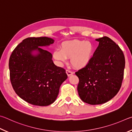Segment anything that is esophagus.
<instances>
[{
    "mask_svg": "<svg viewBox=\"0 0 132 132\" xmlns=\"http://www.w3.org/2000/svg\"><path fill=\"white\" fill-rule=\"evenodd\" d=\"M66 73H67V75L68 76H70V75H72L73 73V72H72V71H70V70H66Z\"/></svg>",
    "mask_w": 132,
    "mask_h": 132,
    "instance_id": "1",
    "label": "esophagus"
}]
</instances>
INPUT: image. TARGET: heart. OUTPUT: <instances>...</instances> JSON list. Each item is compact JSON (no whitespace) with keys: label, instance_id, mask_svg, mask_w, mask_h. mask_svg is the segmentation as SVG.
Instances as JSON below:
<instances>
[{"label":"heart","instance_id":"b5f03b06","mask_svg":"<svg viewBox=\"0 0 132 132\" xmlns=\"http://www.w3.org/2000/svg\"><path fill=\"white\" fill-rule=\"evenodd\" d=\"M93 51V45L90 42L73 40L62 43L61 50H55L53 57L60 63L66 62L67 58H70L73 67L80 69L89 63Z\"/></svg>","mask_w":132,"mask_h":132}]
</instances>
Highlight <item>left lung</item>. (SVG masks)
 <instances>
[{
    "mask_svg": "<svg viewBox=\"0 0 132 132\" xmlns=\"http://www.w3.org/2000/svg\"><path fill=\"white\" fill-rule=\"evenodd\" d=\"M96 40L99 45L89 63L75 72L80 98L91 105L105 103L118 93L125 65L123 52L112 39L103 36Z\"/></svg>",
    "mask_w": 132,
    "mask_h": 132,
    "instance_id": "left-lung-1",
    "label": "left lung"
}]
</instances>
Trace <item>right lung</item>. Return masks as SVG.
<instances>
[{"label":"right lung","instance_id":"obj_1","mask_svg":"<svg viewBox=\"0 0 132 132\" xmlns=\"http://www.w3.org/2000/svg\"><path fill=\"white\" fill-rule=\"evenodd\" d=\"M54 43L47 37H31L18 45L9 59L10 79L16 94L34 105L47 106L54 102L60 87L67 78L65 70L53 63L52 54L39 46ZM34 50L39 53L34 56Z\"/></svg>","mask_w":132,"mask_h":132}]
</instances>
